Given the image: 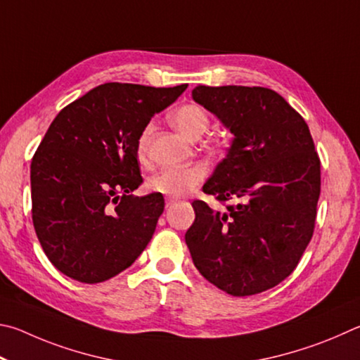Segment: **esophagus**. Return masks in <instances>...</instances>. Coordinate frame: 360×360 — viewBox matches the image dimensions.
Here are the masks:
<instances>
[{
    "label": "esophagus",
    "mask_w": 360,
    "mask_h": 360,
    "mask_svg": "<svg viewBox=\"0 0 360 360\" xmlns=\"http://www.w3.org/2000/svg\"><path fill=\"white\" fill-rule=\"evenodd\" d=\"M175 202H176V199H175V198H167V199H166V207L174 205Z\"/></svg>",
    "instance_id": "esophagus-1"
}]
</instances>
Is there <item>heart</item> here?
Segmentation results:
<instances>
[{"instance_id": "b5f03b06", "label": "heart", "mask_w": 360, "mask_h": 360, "mask_svg": "<svg viewBox=\"0 0 360 360\" xmlns=\"http://www.w3.org/2000/svg\"><path fill=\"white\" fill-rule=\"evenodd\" d=\"M172 123L188 137H199L210 128V115L202 105L185 104L172 112ZM153 122L143 124L136 141V155L139 161H147L150 151ZM207 176V167L204 164H190V166L164 167L148 180L151 191L161 193L169 198H181L202 184Z\"/></svg>"}]
</instances>
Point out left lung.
I'll return each mask as SVG.
<instances>
[{"mask_svg":"<svg viewBox=\"0 0 360 360\" xmlns=\"http://www.w3.org/2000/svg\"><path fill=\"white\" fill-rule=\"evenodd\" d=\"M193 98L234 134L202 188L226 212L191 204L196 218L185 240L193 262L236 297L264 292L294 272L314 232L321 161L310 129L270 88L198 85Z\"/></svg>","mask_w":360,"mask_h":360,"instance_id":"1","label":"left lung"}]
</instances>
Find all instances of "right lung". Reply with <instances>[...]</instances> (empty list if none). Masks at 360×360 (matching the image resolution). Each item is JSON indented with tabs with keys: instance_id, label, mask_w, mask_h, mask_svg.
Masks as SVG:
<instances>
[{
	"instance_id": "1",
	"label": "right lung",
	"mask_w": 360,
	"mask_h": 360,
	"mask_svg": "<svg viewBox=\"0 0 360 360\" xmlns=\"http://www.w3.org/2000/svg\"><path fill=\"white\" fill-rule=\"evenodd\" d=\"M186 88L110 82L68 104L49 126L31 161V217L61 274L88 285L110 280L147 247L164 198L131 194L142 184L136 141Z\"/></svg>"
}]
</instances>
